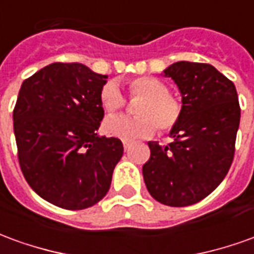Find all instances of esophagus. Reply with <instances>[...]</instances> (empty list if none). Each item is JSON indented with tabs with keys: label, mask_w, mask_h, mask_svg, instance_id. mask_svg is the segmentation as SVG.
<instances>
[{
	"label": "esophagus",
	"mask_w": 254,
	"mask_h": 254,
	"mask_svg": "<svg viewBox=\"0 0 254 254\" xmlns=\"http://www.w3.org/2000/svg\"><path fill=\"white\" fill-rule=\"evenodd\" d=\"M122 144H124V149H125V151H127L129 147L132 145V143H130V141H127V140H125V141H122Z\"/></svg>",
	"instance_id": "obj_1"
}]
</instances>
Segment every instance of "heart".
<instances>
[{
	"instance_id": "heart-1",
	"label": "heart",
	"mask_w": 254,
	"mask_h": 254,
	"mask_svg": "<svg viewBox=\"0 0 254 254\" xmlns=\"http://www.w3.org/2000/svg\"><path fill=\"white\" fill-rule=\"evenodd\" d=\"M130 96H143L136 106L138 117H114L105 122V132L111 137L136 140L152 136L159 127L162 132H171L182 116V105L170 94L169 85L159 78L143 76L129 83ZM100 105L109 116L121 111L127 100L118 84L109 81L100 89Z\"/></svg>"
}]
</instances>
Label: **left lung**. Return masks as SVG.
<instances>
[{
    "label": "left lung",
    "mask_w": 254,
    "mask_h": 254,
    "mask_svg": "<svg viewBox=\"0 0 254 254\" xmlns=\"http://www.w3.org/2000/svg\"><path fill=\"white\" fill-rule=\"evenodd\" d=\"M178 85L182 116L166 147L149 141L143 177L149 194L170 207H188L223 181L235 152L241 109L234 83L209 64L180 61L166 69Z\"/></svg>",
    "instance_id": "1"
}]
</instances>
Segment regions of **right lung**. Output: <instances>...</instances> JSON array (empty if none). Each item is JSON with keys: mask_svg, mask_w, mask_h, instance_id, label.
<instances>
[{"mask_svg": "<svg viewBox=\"0 0 254 254\" xmlns=\"http://www.w3.org/2000/svg\"><path fill=\"white\" fill-rule=\"evenodd\" d=\"M106 74L78 63H54L25 78L13 110L20 169L42 198L85 209L110 189L121 140L99 137Z\"/></svg>", "mask_w": 254, "mask_h": 254, "instance_id": "1", "label": "right lung"}]
</instances>
